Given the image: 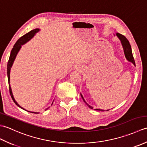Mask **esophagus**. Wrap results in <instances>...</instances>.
<instances>
[{
    "label": "esophagus",
    "mask_w": 147,
    "mask_h": 147,
    "mask_svg": "<svg viewBox=\"0 0 147 147\" xmlns=\"http://www.w3.org/2000/svg\"><path fill=\"white\" fill-rule=\"evenodd\" d=\"M76 69H78V70H80V69H81L80 65H77L76 66Z\"/></svg>",
    "instance_id": "esophagus-1"
}]
</instances>
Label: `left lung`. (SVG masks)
<instances>
[{
  "instance_id": "left-lung-1",
  "label": "left lung",
  "mask_w": 147,
  "mask_h": 147,
  "mask_svg": "<svg viewBox=\"0 0 147 147\" xmlns=\"http://www.w3.org/2000/svg\"><path fill=\"white\" fill-rule=\"evenodd\" d=\"M117 36L119 37V38L120 39L121 42L122 43V44H123V48H124V54H125V56L126 59L128 60L129 61L131 62L132 63L135 65V59H134V57H133V54H132V51H131V45L129 44V42L128 41V40H127L125 36H124L123 35H122V34H120L117 33ZM81 96H82V97L83 100V101L85 102V104L88 106V107L90 108V109H93V107H92V106H90V105H88L87 103L85 102V99L83 98L82 95L81 94ZM96 111H104L103 110H100V109H96ZM109 111V110H107Z\"/></svg>"
}]
</instances>
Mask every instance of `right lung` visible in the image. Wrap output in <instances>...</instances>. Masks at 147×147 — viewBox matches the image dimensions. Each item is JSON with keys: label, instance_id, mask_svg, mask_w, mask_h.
<instances>
[{"label": "right lung", "instance_id": "add662e5", "mask_svg": "<svg viewBox=\"0 0 147 147\" xmlns=\"http://www.w3.org/2000/svg\"><path fill=\"white\" fill-rule=\"evenodd\" d=\"M39 30H40L39 29L33 30L32 31H30V32L25 34V35H23V36H21L20 39H18V40L16 42V43H15L14 47H13V48H12V49L11 54H10V57H9V61H8V62H7V77H8L9 93H10V95H11V98L12 99V100L14 101L15 104H16L18 106V107H20V108L24 109H24H23V107H21V106L19 105L16 102V100L14 98V96H13V95H12V90H11V86H10V83H10V71H11V68L12 67V64H13V62H14V59H15L16 57V55L18 54V52H19V51H20V49L21 47V45H23L24 43H26L28 41H29V40L31 38H32L34 35H35V33L38 32ZM52 104H53V102H52ZM48 109L49 108L46 109L45 110H47V109ZM32 113L38 114V112H32Z\"/></svg>", "mask_w": 147, "mask_h": 147}]
</instances>
